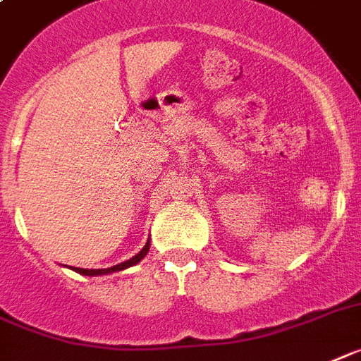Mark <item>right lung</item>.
<instances>
[{
  "label": "right lung",
  "instance_id": "right-lung-1",
  "mask_svg": "<svg viewBox=\"0 0 361 361\" xmlns=\"http://www.w3.org/2000/svg\"><path fill=\"white\" fill-rule=\"evenodd\" d=\"M147 251H149V241L145 243V247L138 252V255L133 256L130 260L121 262V264H118V266H114V267H106V269H80V267H71V269L77 271V273H80V275H86V276L109 275V273H114V271H121V269H127V267H130V266H136V264H138V262L142 260L145 255H147Z\"/></svg>",
  "mask_w": 361,
  "mask_h": 361
}]
</instances>
